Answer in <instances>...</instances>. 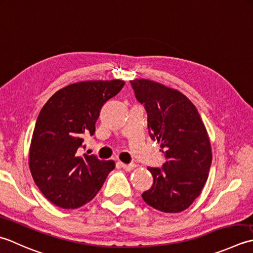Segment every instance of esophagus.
<instances>
[{
    "instance_id": "obj_1",
    "label": "esophagus",
    "mask_w": 253,
    "mask_h": 253,
    "mask_svg": "<svg viewBox=\"0 0 253 253\" xmlns=\"http://www.w3.org/2000/svg\"><path fill=\"white\" fill-rule=\"evenodd\" d=\"M120 165H121V167L123 169L126 170V171H131L132 169L135 168V164H123V163H121Z\"/></svg>"
}]
</instances>
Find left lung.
I'll list each match as a JSON object with an SVG mask.
<instances>
[{
	"label": "left lung",
	"instance_id": "1",
	"mask_svg": "<svg viewBox=\"0 0 253 253\" xmlns=\"http://www.w3.org/2000/svg\"><path fill=\"white\" fill-rule=\"evenodd\" d=\"M131 85L146 109L149 135L166 157L162 168H147L154 183L142 198L161 212H182L201 194L212 164L204 123L180 91L149 80H134Z\"/></svg>",
	"mask_w": 253,
	"mask_h": 253
}]
</instances>
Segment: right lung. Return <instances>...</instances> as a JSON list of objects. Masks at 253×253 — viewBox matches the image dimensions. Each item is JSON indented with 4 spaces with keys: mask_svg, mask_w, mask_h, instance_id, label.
I'll list each match as a JSON object with an SVG mask.
<instances>
[{
    "mask_svg": "<svg viewBox=\"0 0 253 253\" xmlns=\"http://www.w3.org/2000/svg\"><path fill=\"white\" fill-rule=\"evenodd\" d=\"M125 86L120 80L86 81L55 92L41 109L29 149L35 183L51 203L77 209L95 198L113 161L79 156L87 134L92 136L101 107Z\"/></svg>",
    "mask_w": 253,
    "mask_h": 253,
    "instance_id": "1",
    "label": "right lung"
}]
</instances>
